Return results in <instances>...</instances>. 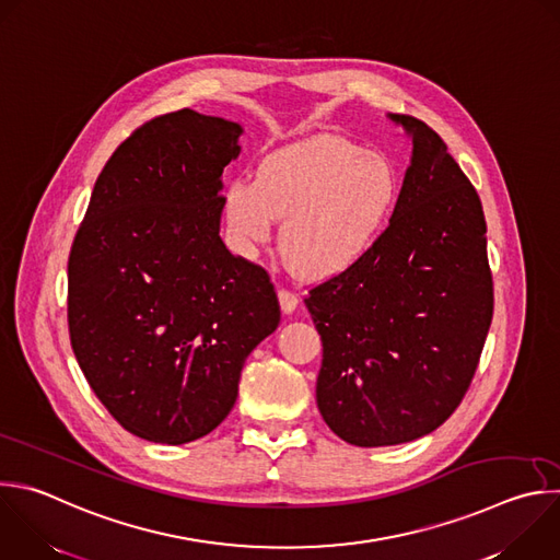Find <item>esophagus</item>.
<instances>
[{
	"mask_svg": "<svg viewBox=\"0 0 560 560\" xmlns=\"http://www.w3.org/2000/svg\"><path fill=\"white\" fill-rule=\"evenodd\" d=\"M279 303H281L283 312H294L299 305V296H296V292H292L288 288H279Z\"/></svg>",
	"mask_w": 560,
	"mask_h": 560,
	"instance_id": "obj_1",
	"label": "esophagus"
}]
</instances>
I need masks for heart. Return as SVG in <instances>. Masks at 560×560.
I'll use <instances>...</instances> for the list:
<instances>
[{
    "label": "heart",
    "mask_w": 560,
    "mask_h": 560,
    "mask_svg": "<svg viewBox=\"0 0 560 560\" xmlns=\"http://www.w3.org/2000/svg\"><path fill=\"white\" fill-rule=\"evenodd\" d=\"M396 202L398 173L383 153L316 136L268 153L255 179H233L224 215L244 248L268 242L277 218H285L283 250L303 275L325 279L376 248Z\"/></svg>",
    "instance_id": "b5f03b06"
}]
</instances>
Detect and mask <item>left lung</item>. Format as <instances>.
<instances>
[{
    "label": "left lung",
    "instance_id": "left-lung-1",
    "mask_svg": "<svg viewBox=\"0 0 560 560\" xmlns=\"http://www.w3.org/2000/svg\"><path fill=\"white\" fill-rule=\"evenodd\" d=\"M413 158L381 242L305 294L323 340L316 405L353 446H394L444 424L464 400L490 329L486 218L446 142L392 116Z\"/></svg>",
    "mask_w": 560,
    "mask_h": 560
}]
</instances>
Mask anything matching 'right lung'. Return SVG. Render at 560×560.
I'll return each mask as SVG.
<instances>
[{"label": "right lung", "instance_id": "add662e5", "mask_svg": "<svg viewBox=\"0 0 560 560\" xmlns=\"http://www.w3.org/2000/svg\"><path fill=\"white\" fill-rule=\"evenodd\" d=\"M237 122L177 109L144 120L101 171L68 259V327L96 398L160 444L231 413L248 353L277 329L266 268L220 240Z\"/></svg>", "mask_w": 560, "mask_h": 560}]
</instances>
